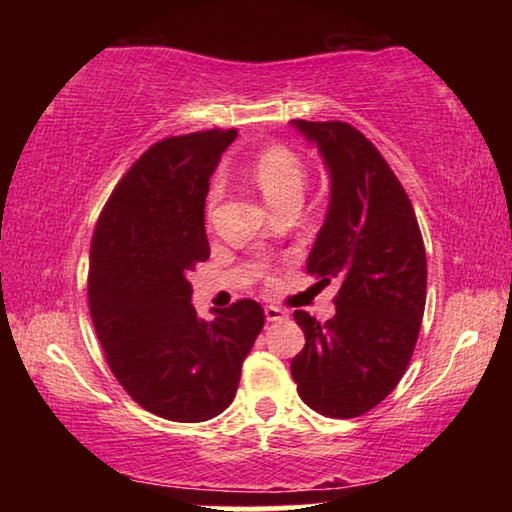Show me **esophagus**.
<instances>
[{
    "instance_id": "esophagus-1",
    "label": "esophagus",
    "mask_w": 512,
    "mask_h": 512,
    "mask_svg": "<svg viewBox=\"0 0 512 512\" xmlns=\"http://www.w3.org/2000/svg\"><path fill=\"white\" fill-rule=\"evenodd\" d=\"M264 314H266V320H271V323H275V320H284L287 318V311L275 307V305H266L264 307Z\"/></svg>"
}]
</instances>
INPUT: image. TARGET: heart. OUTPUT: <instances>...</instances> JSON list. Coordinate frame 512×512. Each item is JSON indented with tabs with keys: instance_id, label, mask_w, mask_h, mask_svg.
Instances as JSON below:
<instances>
[{
	"instance_id": "1",
	"label": "heart",
	"mask_w": 512,
	"mask_h": 512,
	"mask_svg": "<svg viewBox=\"0 0 512 512\" xmlns=\"http://www.w3.org/2000/svg\"><path fill=\"white\" fill-rule=\"evenodd\" d=\"M250 178L259 192L277 212L282 207L300 205L307 187V167L300 155L284 144H271L255 155L250 164ZM221 198V185L212 183L205 196V214L210 219Z\"/></svg>"
}]
</instances>
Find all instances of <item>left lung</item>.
Wrapping results in <instances>:
<instances>
[{"instance_id":"1","label":"left lung","mask_w":512,"mask_h":512,"mask_svg":"<svg viewBox=\"0 0 512 512\" xmlns=\"http://www.w3.org/2000/svg\"><path fill=\"white\" fill-rule=\"evenodd\" d=\"M293 126L332 176L327 219L307 259L320 287L339 280L336 316L293 318L305 348L291 359L302 402L325 418H359L400 384L427 302V253L413 205L384 155L348 121ZM316 284V287H318Z\"/></svg>"}]
</instances>
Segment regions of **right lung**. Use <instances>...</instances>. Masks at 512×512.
<instances>
[{
	"instance_id": "1",
	"label": "right lung",
	"mask_w": 512,
	"mask_h": 512,
	"mask_svg": "<svg viewBox=\"0 0 512 512\" xmlns=\"http://www.w3.org/2000/svg\"><path fill=\"white\" fill-rule=\"evenodd\" d=\"M237 137L198 131L164 137L124 173L94 225L88 305L121 388L173 422H205L235 400L241 363L264 327L244 298L198 320L187 275L210 257L205 196Z\"/></svg>"
}]
</instances>
